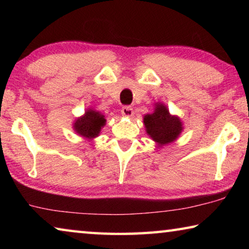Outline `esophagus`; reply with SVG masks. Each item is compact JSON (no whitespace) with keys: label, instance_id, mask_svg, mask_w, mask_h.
<instances>
[{"label":"esophagus","instance_id":"obj_1","mask_svg":"<svg viewBox=\"0 0 249 249\" xmlns=\"http://www.w3.org/2000/svg\"><path fill=\"white\" fill-rule=\"evenodd\" d=\"M121 112L122 114L126 117H132L134 115V108L132 107H129V105H125V107H122Z\"/></svg>","mask_w":249,"mask_h":249}]
</instances>
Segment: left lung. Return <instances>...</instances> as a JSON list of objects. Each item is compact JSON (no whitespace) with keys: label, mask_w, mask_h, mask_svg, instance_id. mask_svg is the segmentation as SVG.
<instances>
[{"label":"left lung","mask_w":249,"mask_h":249,"mask_svg":"<svg viewBox=\"0 0 249 249\" xmlns=\"http://www.w3.org/2000/svg\"><path fill=\"white\" fill-rule=\"evenodd\" d=\"M146 130L159 145L174 142L182 130V124L177 116H171L163 104L156 105L155 112L144 117Z\"/></svg>","instance_id":"8db88e82"}]
</instances>
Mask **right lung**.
<instances>
[{
  "mask_svg": "<svg viewBox=\"0 0 249 249\" xmlns=\"http://www.w3.org/2000/svg\"><path fill=\"white\" fill-rule=\"evenodd\" d=\"M105 124L104 115L100 114L93 109H89L86 112L83 117H80L74 123V129L78 134L82 135L84 137L93 138L98 136L101 127Z\"/></svg>",
  "mask_w": 249,
  "mask_h": 249,
  "instance_id": "obj_1",
  "label": "right lung"
}]
</instances>
